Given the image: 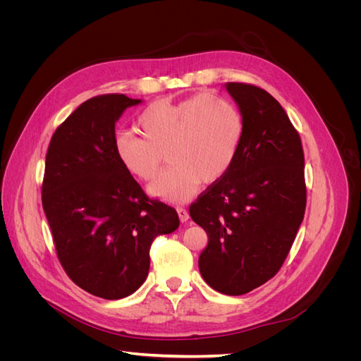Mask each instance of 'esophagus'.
I'll return each instance as SVG.
<instances>
[{"mask_svg":"<svg viewBox=\"0 0 361 361\" xmlns=\"http://www.w3.org/2000/svg\"><path fill=\"white\" fill-rule=\"evenodd\" d=\"M178 215H179V220H180L182 223H187V221H188L190 214H188L187 209H185V207H178Z\"/></svg>","mask_w":361,"mask_h":361,"instance_id":"esophagus-1","label":"esophagus"}]
</instances>
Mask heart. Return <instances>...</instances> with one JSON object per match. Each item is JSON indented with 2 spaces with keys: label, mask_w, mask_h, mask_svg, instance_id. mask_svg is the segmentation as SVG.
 <instances>
[{
  "label": "heart",
  "mask_w": 361,
  "mask_h": 361,
  "mask_svg": "<svg viewBox=\"0 0 361 361\" xmlns=\"http://www.w3.org/2000/svg\"><path fill=\"white\" fill-rule=\"evenodd\" d=\"M140 135L120 134V164L141 180L154 179L164 159L171 166L150 185L152 195L171 203L188 200L199 183L220 180L231 170L244 138V117L226 97L195 94L180 102L150 104L137 118Z\"/></svg>",
  "instance_id": "heart-1"
}]
</instances>
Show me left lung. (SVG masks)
Segmentation results:
<instances>
[{
	"label": "left lung",
	"mask_w": 361,
	"mask_h": 361,
	"mask_svg": "<svg viewBox=\"0 0 361 361\" xmlns=\"http://www.w3.org/2000/svg\"><path fill=\"white\" fill-rule=\"evenodd\" d=\"M244 117V138L224 176L190 206L209 238L199 269L212 289L243 295L274 277L302 223L307 190L300 134L268 92L227 82Z\"/></svg>",
	"instance_id": "1"
}]
</instances>
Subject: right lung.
<instances>
[{
    "instance_id": "add662e5",
    "label": "right lung",
    "mask_w": 361,
    "mask_h": 361,
    "mask_svg": "<svg viewBox=\"0 0 361 361\" xmlns=\"http://www.w3.org/2000/svg\"><path fill=\"white\" fill-rule=\"evenodd\" d=\"M140 99L94 96L56 129L42 204L57 257L85 292L120 300L143 285L154 239L179 227L174 207L149 199L114 150L116 122Z\"/></svg>"
}]
</instances>
